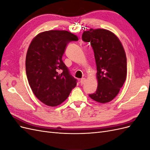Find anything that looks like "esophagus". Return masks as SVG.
Listing matches in <instances>:
<instances>
[{
  "mask_svg": "<svg viewBox=\"0 0 150 150\" xmlns=\"http://www.w3.org/2000/svg\"><path fill=\"white\" fill-rule=\"evenodd\" d=\"M85 82H86V78H82V79H81L80 80V83H81V85L84 84L85 83Z\"/></svg>",
  "mask_w": 150,
  "mask_h": 150,
  "instance_id": "esophagus-1",
  "label": "esophagus"
}]
</instances>
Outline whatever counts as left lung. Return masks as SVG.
Masks as SVG:
<instances>
[{
  "label": "left lung",
  "mask_w": 150,
  "mask_h": 150,
  "mask_svg": "<svg viewBox=\"0 0 150 150\" xmlns=\"http://www.w3.org/2000/svg\"><path fill=\"white\" fill-rule=\"evenodd\" d=\"M82 39L91 44L97 67L98 88L96 92L89 96L98 103L110 102L119 93L126 78L127 61L124 48L114 33L104 29L84 31Z\"/></svg>",
  "instance_id": "1"
}]
</instances>
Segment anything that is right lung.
Instances as JSON below:
<instances>
[{"label":"right lung","mask_w":150,"mask_h":150,"mask_svg":"<svg viewBox=\"0 0 150 150\" xmlns=\"http://www.w3.org/2000/svg\"><path fill=\"white\" fill-rule=\"evenodd\" d=\"M78 38L67 30H52L39 33L33 39L25 58L26 75L37 98L49 106L64 102L77 80L62 60L67 45Z\"/></svg>","instance_id":"1"}]
</instances>
